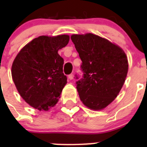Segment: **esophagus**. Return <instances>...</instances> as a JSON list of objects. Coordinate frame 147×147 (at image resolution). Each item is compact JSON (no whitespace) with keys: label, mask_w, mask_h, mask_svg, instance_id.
<instances>
[{"label":"esophagus","mask_w":147,"mask_h":147,"mask_svg":"<svg viewBox=\"0 0 147 147\" xmlns=\"http://www.w3.org/2000/svg\"><path fill=\"white\" fill-rule=\"evenodd\" d=\"M67 77H68V79H69L70 80H72L73 79H74V74H69Z\"/></svg>","instance_id":"obj_1"}]
</instances>
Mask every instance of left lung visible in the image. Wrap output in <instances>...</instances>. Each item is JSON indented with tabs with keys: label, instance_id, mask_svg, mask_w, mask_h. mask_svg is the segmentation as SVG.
<instances>
[{
	"label": "left lung",
	"instance_id": "8db88e82",
	"mask_svg": "<svg viewBox=\"0 0 147 147\" xmlns=\"http://www.w3.org/2000/svg\"><path fill=\"white\" fill-rule=\"evenodd\" d=\"M71 38L82 62V78L76 75L80 99L88 108L102 110L117 97L125 82L127 56L119 46L96 34H73Z\"/></svg>",
	"mask_w": 147,
	"mask_h": 147
}]
</instances>
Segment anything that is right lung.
I'll return each mask as SVG.
<instances>
[{
  "mask_svg": "<svg viewBox=\"0 0 147 147\" xmlns=\"http://www.w3.org/2000/svg\"><path fill=\"white\" fill-rule=\"evenodd\" d=\"M66 34L40 36L26 45L11 66L13 81L22 98L39 110H48L59 101L67 83L64 59L58 51L69 42Z\"/></svg>",
  "mask_w": 147,
  "mask_h": 147,
  "instance_id": "1",
  "label": "right lung"
}]
</instances>
